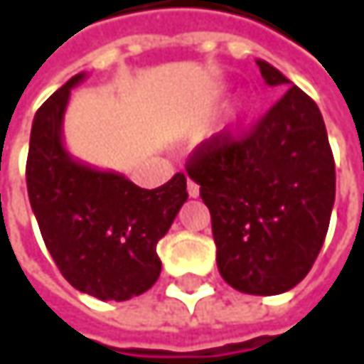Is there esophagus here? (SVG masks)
<instances>
[{"label": "esophagus", "mask_w": 364, "mask_h": 364, "mask_svg": "<svg viewBox=\"0 0 364 364\" xmlns=\"http://www.w3.org/2000/svg\"><path fill=\"white\" fill-rule=\"evenodd\" d=\"M187 193H189V198H198L200 196V185L193 183L191 179H187Z\"/></svg>", "instance_id": "esophagus-1"}]
</instances>
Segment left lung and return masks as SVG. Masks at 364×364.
<instances>
[{"instance_id": "8db88e82", "label": "left lung", "mask_w": 364, "mask_h": 364, "mask_svg": "<svg viewBox=\"0 0 364 364\" xmlns=\"http://www.w3.org/2000/svg\"><path fill=\"white\" fill-rule=\"evenodd\" d=\"M267 86H291L242 139L213 136L187 164L210 210L217 267L240 293L280 295L323 249L335 202V162L316 103L276 67Z\"/></svg>"}]
</instances>
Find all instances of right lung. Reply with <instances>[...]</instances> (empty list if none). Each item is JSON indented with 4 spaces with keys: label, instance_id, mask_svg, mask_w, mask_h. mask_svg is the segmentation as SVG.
<instances>
[{
    "label": "right lung",
    "instance_id": "right-lung-1",
    "mask_svg": "<svg viewBox=\"0 0 364 364\" xmlns=\"http://www.w3.org/2000/svg\"><path fill=\"white\" fill-rule=\"evenodd\" d=\"M60 86L33 117L27 191L41 238L71 287L101 301H126L154 287L162 261L158 242L187 200L185 175L143 189L124 175L73 158L63 143L71 88Z\"/></svg>",
    "mask_w": 364,
    "mask_h": 364
}]
</instances>
